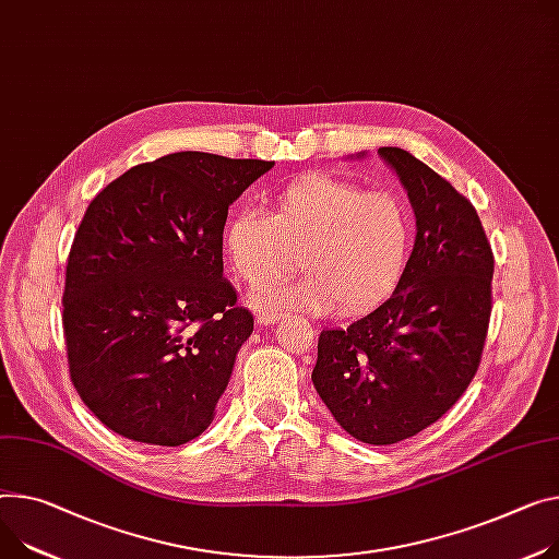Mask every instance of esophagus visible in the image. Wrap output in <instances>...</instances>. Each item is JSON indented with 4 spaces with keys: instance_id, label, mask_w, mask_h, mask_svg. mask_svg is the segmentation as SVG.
I'll return each mask as SVG.
<instances>
[{
    "instance_id": "34e87169",
    "label": "esophagus",
    "mask_w": 559,
    "mask_h": 559,
    "mask_svg": "<svg viewBox=\"0 0 559 559\" xmlns=\"http://www.w3.org/2000/svg\"><path fill=\"white\" fill-rule=\"evenodd\" d=\"M280 316L282 313H277V311H262V313H257V324H262V326L275 324L280 320Z\"/></svg>"
}]
</instances>
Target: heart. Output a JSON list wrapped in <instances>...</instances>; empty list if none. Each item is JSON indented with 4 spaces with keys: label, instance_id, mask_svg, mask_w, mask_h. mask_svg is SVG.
I'll return each mask as SVG.
<instances>
[{
    "label": "heart",
    "instance_id": "heart-1",
    "mask_svg": "<svg viewBox=\"0 0 559 559\" xmlns=\"http://www.w3.org/2000/svg\"><path fill=\"white\" fill-rule=\"evenodd\" d=\"M414 241L407 203L392 190L329 175L295 179L271 199L269 214L235 212L224 226L233 273L250 286L290 275L305 254L307 277L271 284L252 295L262 309L360 316L401 284Z\"/></svg>",
    "mask_w": 559,
    "mask_h": 559
}]
</instances>
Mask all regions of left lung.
Wrapping results in <instances>:
<instances>
[{
    "instance_id": "left-lung-1",
    "label": "left lung",
    "mask_w": 559,
    "mask_h": 559,
    "mask_svg": "<svg viewBox=\"0 0 559 559\" xmlns=\"http://www.w3.org/2000/svg\"><path fill=\"white\" fill-rule=\"evenodd\" d=\"M378 154L407 190L414 248L390 299L347 329L320 333L311 380L347 435L392 445L437 423L475 378L495 260L463 194L401 147Z\"/></svg>"
}]
</instances>
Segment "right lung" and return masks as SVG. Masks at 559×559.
<instances>
[{
    "mask_svg": "<svg viewBox=\"0 0 559 559\" xmlns=\"http://www.w3.org/2000/svg\"><path fill=\"white\" fill-rule=\"evenodd\" d=\"M273 165L167 154L127 169L84 212L62 324L73 388L111 432L175 448L212 423L252 333L224 277L228 207Z\"/></svg>",
    "mask_w": 559,
    "mask_h": 559,
    "instance_id": "right-lung-1",
    "label": "right lung"
}]
</instances>
